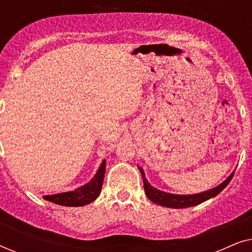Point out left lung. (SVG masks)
<instances>
[{
    "label": "left lung",
    "mask_w": 252,
    "mask_h": 252,
    "mask_svg": "<svg viewBox=\"0 0 252 252\" xmlns=\"http://www.w3.org/2000/svg\"><path fill=\"white\" fill-rule=\"evenodd\" d=\"M139 170L141 172V175L143 178V186H144V191H146L147 197L150 199L151 202L156 203L158 205L166 206V208H173V209H184L189 208V206H194L201 203L208 201V199L215 197L222 190L223 188H226V186L229 184L234 177V172L226 179L222 184L217 186L216 188L210 189V190L199 192V194H192V195H177V194H170V192L161 191L159 189L154 188L148 180L146 179V174L142 168L139 166Z\"/></svg>",
    "instance_id": "1"
}]
</instances>
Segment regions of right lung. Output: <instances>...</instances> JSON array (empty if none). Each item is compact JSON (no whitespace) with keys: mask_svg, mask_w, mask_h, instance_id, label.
<instances>
[{"mask_svg":"<svg viewBox=\"0 0 252 252\" xmlns=\"http://www.w3.org/2000/svg\"><path fill=\"white\" fill-rule=\"evenodd\" d=\"M105 173V160L102 161L101 166L96 172L94 178L88 184L80 188H77L73 191L58 192V194L43 195V198L53 202L55 204L64 206H84L95 201L101 194L103 180Z\"/></svg>","mask_w":252,"mask_h":252,"instance_id":"right-lung-1","label":"right lung"}]
</instances>
